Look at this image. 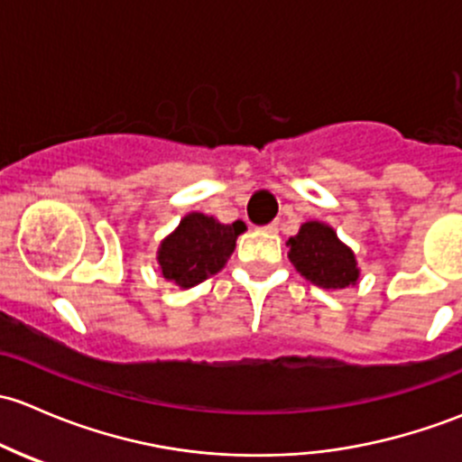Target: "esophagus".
Wrapping results in <instances>:
<instances>
[{"label": "esophagus", "mask_w": 462, "mask_h": 462, "mask_svg": "<svg viewBox=\"0 0 462 462\" xmlns=\"http://www.w3.org/2000/svg\"><path fill=\"white\" fill-rule=\"evenodd\" d=\"M278 229H280V222H271V225L264 226L266 233H278Z\"/></svg>", "instance_id": "obj_1"}]
</instances>
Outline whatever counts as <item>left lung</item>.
Returning <instances> with one entry per match:
<instances>
[{
  "label": "left lung",
  "mask_w": 462,
  "mask_h": 462,
  "mask_svg": "<svg viewBox=\"0 0 462 462\" xmlns=\"http://www.w3.org/2000/svg\"><path fill=\"white\" fill-rule=\"evenodd\" d=\"M289 260L311 284L322 289H345L358 282L360 269L354 251L337 240L329 225L304 222L298 236L289 237Z\"/></svg>",
  "instance_id": "left-lung-1"
}]
</instances>
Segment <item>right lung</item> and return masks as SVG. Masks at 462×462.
<instances>
[{"instance_id": "1", "label": "right lung", "mask_w": 462, "mask_h": 462, "mask_svg": "<svg viewBox=\"0 0 462 462\" xmlns=\"http://www.w3.org/2000/svg\"><path fill=\"white\" fill-rule=\"evenodd\" d=\"M245 229L240 220L222 225L213 216L189 213L178 229L162 240L158 249L162 275L182 289L196 287L226 264L237 236Z\"/></svg>"}]
</instances>
